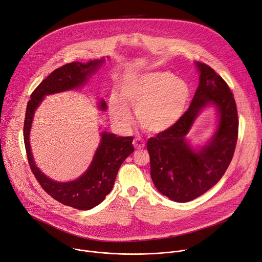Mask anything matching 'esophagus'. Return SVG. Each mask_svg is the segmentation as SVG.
Returning <instances> with one entry per match:
<instances>
[{"label":"esophagus","mask_w":262,"mask_h":262,"mask_svg":"<svg viewBox=\"0 0 262 262\" xmlns=\"http://www.w3.org/2000/svg\"><path fill=\"white\" fill-rule=\"evenodd\" d=\"M133 146H134V148L136 150H140V149L144 148V146H146V143H144L143 139H141L140 137H136L133 140Z\"/></svg>","instance_id":"34e87169"}]
</instances>
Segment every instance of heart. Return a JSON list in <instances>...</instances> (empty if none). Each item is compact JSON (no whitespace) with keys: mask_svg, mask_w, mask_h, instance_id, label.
<instances>
[{"mask_svg":"<svg viewBox=\"0 0 262 262\" xmlns=\"http://www.w3.org/2000/svg\"><path fill=\"white\" fill-rule=\"evenodd\" d=\"M121 98L109 99L113 120L121 126L132 122L127 104L135 108L140 126L152 133L163 132L175 125L185 112L190 98L189 85L170 72L156 71L130 75L124 78Z\"/></svg>","mask_w":262,"mask_h":262,"instance_id":"1","label":"heart"}]
</instances>
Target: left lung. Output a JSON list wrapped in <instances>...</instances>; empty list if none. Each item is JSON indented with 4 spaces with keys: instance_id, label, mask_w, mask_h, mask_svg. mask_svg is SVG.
<instances>
[{
    "instance_id": "left-lung-1",
    "label": "left lung",
    "mask_w": 262,
    "mask_h": 262,
    "mask_svg": "<svg viewBox=\"0 0 262 262\" xmlns=\"http://www.w3.org/2000/svg\"><path fill=\"white\" fill-rule=\"evenodd\" d=\"M194 66L200 82L189 108L175 125L147 143L155 187L178 203L194 200L220 181L233 157L238 134L236 104L229 86L209 66L198 61ZM209 105L217 110V129L204 145L194 148L186 135Z\"/></svg>"
}]
</instances>
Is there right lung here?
<instances>
[{"label":"right lung","mask_w":262,"mask_h":262,"mask_svg":"<svg viewBox=\"0 0 262 262\" xmlns=\"http://www.w3.org/2000/svg\"><path fill=\"white\" fill-rule=\"evenodd\" d=\"M104 62L105 57H102L101 59L86 63L75 61L55 70L32 93L25 116V147L29 165L35 178L53 199L80 210H90L99 205L111 191L122 163L134 152L133 136L123 137L107 131L101 132L100 144L86 171L76 180L58 182L47 177L37 167L30 146V131L34 113L46 96L80 89L89 82L92 75L97 73ZM98 108L101 111L107 109L104 100L98 103Z\"/></svg>","instance_id":"add662e5"}]
</instances>
